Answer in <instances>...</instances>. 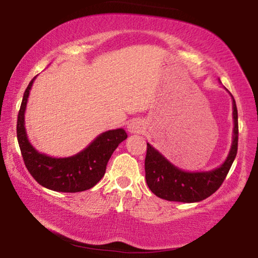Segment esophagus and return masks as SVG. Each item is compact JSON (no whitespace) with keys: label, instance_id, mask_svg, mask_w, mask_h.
Instances as JSON below:
<instances>
[{"label":"esophagus","instance_id":"1","mask_svg":"<svg viewBox=\"0 0 258 258\" xmlns=\"http://www.w3.org/2000/svg\"><path fill=\"white\" fill-rule=\"evenodd\" d=\"M128 130L132 134H140L144 130V124L141 119H133L128 124Z\"/></svg>","mask_w":258,"mask_h":258}]
</instances>
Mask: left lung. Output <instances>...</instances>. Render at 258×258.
I'll list each match as a JSON object with an SVG mask.
<instances>
[{"label": "left lung", "mask_w": 258, "mask_h": 258, "mask_svg": "<svg viewBox=\"0 0 258 258\" xmlns=\"http://www.w3.org/2000/svg\"><path fill=\"white\" fill-rule=\"evenodd\" d=\"M232 97V95H231ZM234 116V135L231 149L224 163L210 171H183L147 143V155L144 162L146 179L149 189L160 199L174 202L194 203L206 200L222 185L230 170L237 154L238 146V115L236 102L232 97Z\"/></svg>", "instance_id": "left-lung-1"}]
</instances>
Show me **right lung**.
<instances>
[{
	"label": "right lung",
	"instance_id": "1",
	"mask_svg": "<svg viewBox=\"0 0 258 258\" xmlns=\"http://www.w3.org/2000/svg\"><path fill=\"white\" fill-rule=\"evenodd\" d=\"M28 84L17 116V141L30 175L44 188L61 192H79L96 184L105 174L107 163L118 144L128 135L123 129L109 130L97 136L86 149L70 157L55 158L41 154L28 141L24 111L34 80Z\"/></svg>",
	"mask_w": 258,
	"mask_h": 258
}]
</instances>
